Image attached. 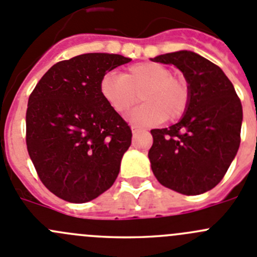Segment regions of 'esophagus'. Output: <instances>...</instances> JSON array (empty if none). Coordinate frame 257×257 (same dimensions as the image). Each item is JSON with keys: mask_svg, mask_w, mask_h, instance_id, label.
Masks as SVG:
<instances>
[{"mask_svg": "<svg viewBox=\"0 0 257 257\" xmlns=\"http://www.w3.org/2000/svg\"><path fill=\"white\" fill-rule=\"evenodd\" d=\"M141 131H142L141 126H138V125H132V132H133V134L139 133V132H141Z\"/></svg>", "mask_w": 257, "mask_h": 257, "instance_id": "esophagus-1", "label": "esophagus"}]
</instances>
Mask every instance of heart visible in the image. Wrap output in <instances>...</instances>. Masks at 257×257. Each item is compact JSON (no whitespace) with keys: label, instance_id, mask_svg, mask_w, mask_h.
<instances>
[{"label":"heart","instance_id":"1","mask_svg":"<svg viewBox=\"0 0 257 257\" xmlns=\"http://www.w3.org/2000/svg\"><path fill=\"white\" fill-rule=\"evenodd\" d=\"M100 94L110 108L124 114L142 95L143 105L129 115L133 123L149 125L176 120L188 106L189 89L186 80L172 75L167 66L152 61L138 62L123 75L110 71L100 81Z\"/></svg>","mask_w":257,"mask_h":257}]
</instances>
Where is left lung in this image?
<instances>
[{"label": "left lung", "instance_id": "left-lung-1", "mask_svg": "<svg viewBox=\"0 0 257 257\" xmlns=\"http://www.w3.org/2000/svg\"><path fill=\"white\" fill-rule=\"evenodd\" d=\"M152 61L178 68L189 89L181 120L151 131L152 171L159 183L182 195L205 193L220 183L240 147V99L225 73L196 52H169Z\"/></svg>", "mask_w": 257, "mask_h": 257}]
</instances>
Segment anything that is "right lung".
<instances>
[{
  "mask_svg": "<svg viewBox=\"0 0 257 257\" xmlns=\"http://www.w3.org/2000/svg\"><path fill=\"white\" fill-rule=\"evenodd\" d=\"M131 60L93 52L59 61L30 95L29 156L44 186L61 200L89 202L118 177L132 131L101 96L100 81Z\"/></svg>",
  "mask_w": 257,
  "mask_h": 257,
  "instance_id": "obj_1",
  "label": "right lung"
}]
</instances>
